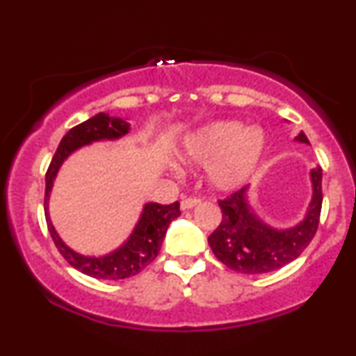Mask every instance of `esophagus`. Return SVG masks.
I'll return each instance as SVG.
<instances>
[{"label":"esophagus","instance_id":"esophagus-1","mask_svg":"<svg viewBox=\"0 0 356 356\" xmlns=\"http://www.w3.org/2000/svg\"><path fill=\"white\" fill-rule=\"evenodd\" d=\"M199 204H201V199H197V197L184 199V201L181 202V209L182 211H189V209H192V207L199 206Z\"/></svg>","mask_w":356,"mask_h":356}]
</instances>
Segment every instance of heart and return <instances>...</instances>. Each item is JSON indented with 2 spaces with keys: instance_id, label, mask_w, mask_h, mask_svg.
<instances>
[{
  "instance_id": "b5f03b06",
  "label": "heart",
  "mask_w": 356,
  "mask_h": 356,
  "mask_svg": "<svg viewBox=\"0 0 356 356\" xmlns=\"http://www.w3.org/2000/svg\"><path fill=\"white\" fill-rule=\"evenodd\" d=\"M266 145V134L261 127L220 120L187 136L181 157L191 164L207 165L211 186L227 192L243 187L254 175Z\"/></svg>"
}]
</instances>
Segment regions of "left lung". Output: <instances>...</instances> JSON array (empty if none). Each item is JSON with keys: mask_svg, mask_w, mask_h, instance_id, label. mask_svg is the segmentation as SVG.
<instances>
[{"mask_svg": "<svg viewBox=\"0 0 356 356\" xmlns=\"http://www.w3.org/2000/svg\"><path fill=\"white\" fill-rule=\"evenodd\" d=\"M295 140L309 144L305 132L298 134ZM321 179V167L309 169L312 199L303 219L289 227L271 226L257 214L251 204L249 186L220 201L222 220L207 238L212 252L220 263L243 275L276 271L295 261L318 229L323 202Z\"/></svg>", "mask_w": 356, "mask_h": 356, "instance_id": "8db88e82", "label": "left lung"}]
</instances>
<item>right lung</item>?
Here are the masks:
<instances>
[{"instance_id":"right-lung-1","label":"right lung","mask_w":356,"mask_h":356,"mask_svg":"<svg viewBox=\"0 0 356 356\" xmlns=\"http://www.w3.org/2000/svg\"><path fill=\"white\" fill-rule=\"evenodd\" d=\"M130 134V124L127 118L112 117L108 113H97L95 117L81 122L80 125L68 130L67 136L61 138L58 149L51 159V164L44 177V218H47L48 231H50L53 243L58 248L61 256L79 269L83 275L97 277V280H125L136 276L142 269H145L157 257L164 243L165 232L170 222L181 216L179 202L170 206H161L157 202H147L142 207L136 226L120 246L112 249L100 256H88L76 252L65 241L60 238L53 226L50 218V195L53 191L56 175L61 165L65 164L72 154L83 147L97 144V142H113Z\"/></svg>"}]
</instances>
